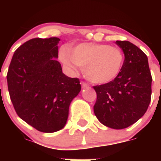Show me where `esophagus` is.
Segmentation results:
<instances>
[{
	"label": "esophagus",
	"instance_id": "34e87169",
	"mask_svg": "<svg viewBox=\"0 0 161 161\" xmlns=\"http://www.w3.org/2000/svg\"><path fill=\"white\" fill-rule=\"evenodd\" d=\"M80 85H81V86H82V88H83V89H86V88H89V85L85 83V82H80Z\"/></svg>",
	"mask_w": 161,
	"mask_h": 161
}]
</instances>
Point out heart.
I'll use <instances>...</instances> for the list:
<instances>
[{"label": "heart", "mask_w": 161, "mask_h": 161, "mask_svg": "<svg viewBox=\"0 0 161 161\" xmlns=\"http://www.w3.org/2000/svg\"><path fill=\"white\" fill-rule=\"evenodd\" d=\"M59 59L71 70H75L74 64L83 68L85 78L97 85L114 80L124 63V55L119 47L93 42L80 43L69 51L63 48Z\"/></svg>", "instance_id": "obj_1"}]
</instances>
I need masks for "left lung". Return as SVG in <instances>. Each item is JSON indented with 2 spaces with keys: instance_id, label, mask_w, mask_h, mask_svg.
Returning <instances> with one entry per match:
<instances>
[{
  "instance_id": "1",
  "label": "left lung",
  "mask_w": 161,
  "mask_h": 161,
  "mask_svg": "<svg viewBox=\"0 0 161 161\" xmlns=\"http://www.w3.org/2000/svg\"><path fill=\"white\" fill-rule=\"evenodd\" d=\"M125 59L119 76L93 89L97 101L93 106L100 123L113 129H124L143 116L151 102L152 81L147 55L128 41H116Z\"/></svg>"
}]
</instances>
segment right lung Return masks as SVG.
Returning a JSON list of instances; mask_svg holds the SVG:
<instances>
[{
  "mask_svg": "<svg viewBox=\"0 0 161 161\" xmlns=\"http://www.w3.org/2000/svg\"><path fill=\"white\" fill-rule=\"evenodd\" d=\"M59 38H35L15 51L7 73L11 102L25 123L45 133L64 127L71 102L81 89L77 78L62 72Z\"/></svg>",
  "mask_w": 161,
  "mask_h": 161,
  "instance_id": "add662e5",
  "label": "right lung"
}]
</instances>
